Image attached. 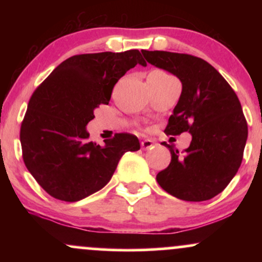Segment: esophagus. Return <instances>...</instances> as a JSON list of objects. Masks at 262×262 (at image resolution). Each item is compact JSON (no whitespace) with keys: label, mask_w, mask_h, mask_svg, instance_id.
<instances>
[{"label":"esophagus","mask_w":262,"mask_h":262,"mask_svg":"<svg viewBox=\"0 0 262 262\" xmlns=\"http://www.w3.org/2000/svg\"><path fill=\"white\" fill-rule=\"evenodd\" d=\"M141 148L144 150H149V149H152L155 145V141L151 140V139H144L141 140Z\"/></svg>","instance_id":"34e87169"}]
</instances>
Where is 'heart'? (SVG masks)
<instances>
[{
  "instance_id": "b5f03b06",
  "label": "heart",
  "mask_w": 262,
  "mask_h": 262,
  "mask_svg": "<svg viewBox=\"0 0 262 262\" xmlns=\"http://www.w3.org/2000/svg\"><path fill=\"white\" fill-rule=\"evenodd\" d=\"M154 74H159V75H166V74L161 73V71H154Z\"/></svg>"
}]
</instances>
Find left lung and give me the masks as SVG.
<instances>
[{"mask_svg":"<svg viewBox=\"0 0 262 262\" xmlns=\"http://www.w3.org/2000/svg\"><path fill=\"white\" fill-rule=\"evenodd\" d=\"M146 61L179 77L182 92L165 128L167 135L188 132L185 154L162 143L171 162L156 181L171 196L201 202L227 187L242 165L248 123L236 93L206 60L188 54L141 50Z\"/></svg>","mask_w":262,"mask_h":262,"instance_id":"8db88e82","label":"left lung"}]
</instances>
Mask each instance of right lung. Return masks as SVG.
Here are the masks:
<instances>
[{
	"label": "right lung",
	"instance_id": "1",
	"mask_svg": "<svg viewBox=\"0 0 262 262\" xmlns=\"http://www.w3.org/2000/svg\"><path fill=\"white\" fill-rule=\"evenodd\" d=\"M137 64L146 66L139 50L74 55L33 92L20 125L23 161L52 197H89L110 182L124 152L140 149L133 134L118 133L101 146L86 130L93 111L108 104L114 85Z\"/></svg>",
	"mask_w": 262,
	"mask_h": 262
}]
</instances>
